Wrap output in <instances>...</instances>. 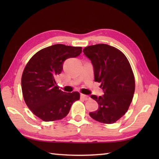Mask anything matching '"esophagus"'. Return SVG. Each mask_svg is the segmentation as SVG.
I'll use <instances>...</instances> for the list:
<instances>
[{
    "mask_svg": "<svg viewBox=\"0 0 159 159\" xmlns=\"http://www.w3.org/2000/svg\"><path fill=\"white\" fill-rule=\"evenodd\" d=\"M80 98L85 100H88L90 99V96H87V95H85V94H80Z\"/></svg>",
    "mask_w": 159,
    "mask_h": 159,
    "instance_id": "1",
    "label": "esophagus"
}]
</instances>
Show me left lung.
Segmentation results:
<instances>
[{
  "label": "left lung",
  "instance_id": "left-lung-1",
  "mask_svg": "<svg viewBox=\"0 0 159 159\" xmlns=\"http://www.w3.org/2000/svg\"><path fill=\"white\" fill-rule=\"evenodd\" d=\"M83 52L92 61L95 81L104 93L91 96L99 107L89 116L101 123H115L127 112L133 98L135 81L130 64L120 50L104 43L85 47Z\"/></svg>",
  "mask_w": 159,
  "mask_h": 159
}]
</instances>
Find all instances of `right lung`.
Returning <instances> with one entry per match:
<instances>
[{"instance_id": "add662e5", "label": "right lung", "mask_w": 159, "mask_h": 159, "mask_svg": "<svg viewBox=\"0 0 159 159\" xmlns=\"http://www.w3.org/2000/svg\"><path fill=\"white\" fill-rule=\"evenodd\" d=\"M82 47L55 44L40 50L24 69L21 85L24 100L32 113L44 121L61 120L80 99L78 92L66 93L57 85L55 77L63 70L64 61L76 57Z\"/></svg>"}]
</instances>
